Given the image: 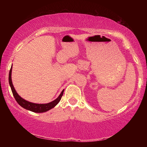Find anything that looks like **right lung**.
Listing matches in <instances>:
<instances>
[{
  "label": "right lung",
  "mask_w": 147,
  "mask_h": 147,
  "mask_svg": "<svg viewBox=\"0 0 147 147\" xmlns=\"http://www.w3.org/2000/svg\"><path fill=\"white\" fill-rule=\"evenodd\" d=\"M11 71H12V67L10 69L9 73V84L10 86V88L11 89L12 93L14 96L15 99L17 102L20 106L23 107V108L28 109L31 111H33L35 113H43L46 112V111L50 110V109L53 108L54 107H55L57 104L59 103V102L60 101L61 96H63L64 89L61 91V93L59 94V96L55 100L51 102L47 103V104H36V103H32L30 102H28L26 100H24V98L20 96L18 93H17L16 89H15L13 84H12L11 80Z\"/></svg>",
  "instance_id": "right-lung-1"
}]
</instances>
